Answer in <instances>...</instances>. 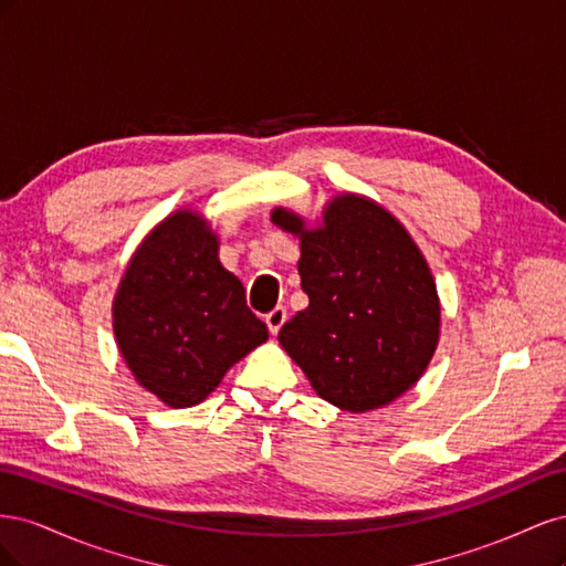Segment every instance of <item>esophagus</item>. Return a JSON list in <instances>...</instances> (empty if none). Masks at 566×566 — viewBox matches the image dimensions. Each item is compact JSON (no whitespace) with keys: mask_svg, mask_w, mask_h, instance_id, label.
I'll return each mask as SVG.
<instances>
[{"mask_svg":"<svg viewBox=\"0 0 566 566\" xmlns=\"http://www.w3.org/2000/svg\"><path fill=\"white\" fill-rule=\"evenodd\" d=\"M285 318H287L285 306H276V310L269 312V314H266V325H269V333H271V335H279V331L283 328Z\"/></svg>","mask_w":566,"mask_h":566,"instance_id":"obj_1","label":"esophagus"}]
</instances>
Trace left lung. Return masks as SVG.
<instances>
[{
    "instance_id": "left-lung-1",
    "label": "left lung",
    "mask_w": 566,
    "mask_h": 566,
    "mask_svg": "<svg viewBox=\"0 0 566 566\" xmlns=\"http://www.w3.org/2000/svg\"><path fill=\"white\" fill-rule=\"evenodd\" d=\"M271 221L300 235L310 306L279 342L321 399L366 413L399 399L430 366L439 342V295L413 238L378 202L335 196L323 224L306 229L276 208Z\"/></svg>"
}]
</instances>
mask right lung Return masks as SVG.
<instances>
[{
	"label": "right lung",
	"instance_id": "1",
	"mask_svg": "<svg viewBox=\"0 0 566 566\" xmlns=\"http://www.w3.org/2000/svg\"><path fill=\"white\" fill-rule=\"evenodd\" d=\"M117 349L144 389L196 406L266 325L245 304L243 283L219 262V241L198 212L177 210L134 252L113 302Z\"/></svg>",
	"mask_w": 566,
	"mask_h": 566
}]
</instances>
